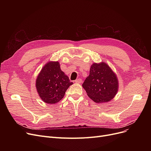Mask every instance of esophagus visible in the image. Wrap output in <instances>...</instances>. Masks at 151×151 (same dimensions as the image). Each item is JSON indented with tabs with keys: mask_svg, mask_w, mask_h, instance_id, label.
I'll return each instance as SVG.
<instances>
[{
	"mask_svg": "<svg viewBox=\"0 0 151 151\" xmlns=\"http://www.w3.org/2000/svg\"><path fill=\"white\" fill-rule=\"evenodd\" d=\"M75 83H78V84H80V83H82V80H81V79H76V80H75V81H74Z\"/></svg>",
	"mask_w": 151,
	"mask_h": 151,
	"instance_id": "1",
	"label": "esophagus"
}]
</instances>
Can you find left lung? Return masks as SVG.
<instances>
[{
    "instance_id": "1",
    "label": "left lung",
    "mask_w": 151,
    "mask_h": 151,
    "mask_svg": "<svg viewBox=\"0 0 151 151\" xmlns=\"http://www.w3.org/2000/svg\"><path fill=\"white\" fill-rule=\"evenodd\" d=\"M83 88L90 99L96 103H106L116 95L119 83L117 76L105 62L93 63L89 75L83 84Z\"/></svg>"
}]
</instances>
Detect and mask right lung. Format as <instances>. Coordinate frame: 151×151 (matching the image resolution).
Masks as SVG:
<instances>
[{"label": "right lung", "instance_id": "add662e5", "mask_svg": "<svg viewBox=\"0 0 151 151\" xmlns=\"http://www.w3.org/2000/svg\"><path fill=\"white\" fill-rule=\"evenodd\" d=\"M71 84L73 83L61 70L59 63L50 61L38 74L35 86L38 96L44 102L54 104L62 99Z\"/></svg>", "mask_w": 151, "mask_h": 151}]
</instances>
